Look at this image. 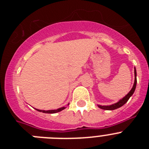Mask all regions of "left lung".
Instances as JSON below:
<instances>
[{"mask_svg":"<svg viewBox=\"0 0 149 149\" xmlns=\"http://www.w3.org/2000/svg\"><path fill=\"white\" fill-rule=\"evenodd\" d=\"M136 68H134V86H133L132 89H131V91L126 95L123 98L119 100L118 102L116 103L113 104L111 105H107V106H102V105H98V107L99 108L102 109V110H116L117 108H119L122 106H123L128 101V99L131 98V96L134 94V91H135V89H136Z\"/></svg>","mask_w":149,"mask_h":149,"instance_id":"1","label":"left lung"}]
</instances>
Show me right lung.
<instances>
[{
    "label": "right lung",
    "mask_w": 149,
    "mask_h": 149,
    "mask_svg": "<svg viewBox=\"0 0 149 149\" xmlns=\"http://www.w3.org/2000/svg\"><path fill=\"white\" fill-rule=\"evenodd\" d=\"M69 104V103L68 104V106ZM65 108V107H60V108L56 109V110H39V109H36L39 112H42V113H58V112L62 111Z\"/></svg>",
    "instance_id": "right-lung-1"
}]
</instances>
